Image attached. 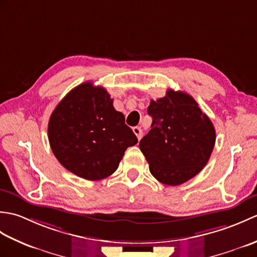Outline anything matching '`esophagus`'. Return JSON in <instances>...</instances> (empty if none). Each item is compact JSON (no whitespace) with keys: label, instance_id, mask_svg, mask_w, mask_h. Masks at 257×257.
Returning <instances> with one entry per match:
<instances>
[{"label":"esophagus","instance_id":"esophagus-1","mask_svg":"<svg viewBox=\"0 0 257 257\" xmlns=\"http://www.w3.org/2000/svg\"><path fill=\"white\" fill-rule=\"evenodd\" d=\"M133 132L135 133V135L137 136V138H138V140H140L141 138H143V130H141L139 127H134L133 128Z\"/></svg>","mask_w":257,"mask_h":257}]
</instances>
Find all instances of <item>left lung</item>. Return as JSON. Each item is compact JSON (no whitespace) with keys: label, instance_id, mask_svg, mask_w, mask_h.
I'll list each match as a JSON object with an SVG mask.
<instances>
[{"label":"left lung","instance_id":"left-lung-1","mask_svg":"<svg viewBox=\"0 0 257 257\" xmlns=\"http://www.w3.org/2000/svg\"><path fill=\"white\" fill-rule=\"evenodd\" d=\"M151 130L139 148L158 181L179 185L196 176L209 161L215 145V129L192 97L169 89L150 101Z\"/></svg>","mask_w":257,"mask_h":257}]
</instances>
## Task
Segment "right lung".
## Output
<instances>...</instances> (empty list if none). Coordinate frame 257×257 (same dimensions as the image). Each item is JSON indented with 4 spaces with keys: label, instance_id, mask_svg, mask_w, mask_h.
<instances>
[{
    "label": "right lung",
    "instance_id": "add662e5",
    "mask_svg": "<svg viewBox=\"0 0 257 257\" xmlns=\"http://www.w3.org/2000/svg\"><path fill=\"white\" fill-rule=\"evenodd\" d=\"M48 140L64 168L90 181L111 176L128 147L138 143L107 90L90 81L75 87L54 109Z\"/></svg>",
    "mask_w": 257,
    "mask_h": 257
}]
</instances>
